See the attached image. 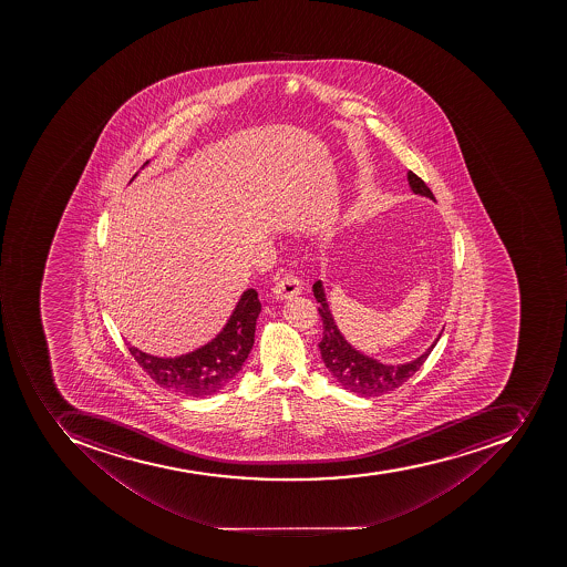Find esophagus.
<instances>
[{
    "label": "esophagus",
    "instance_id": "1",
    "mask_svg": "<svg viewBox=\"0 0 567 567\" xmlns=\"http://www.w3.org/2000/svg\"><path fill=\"white\" fill-rule=\"evenodd\" d=\"M301 290H303V286H301L299 278L290 275V272H286V275H281L278 278L277 284L272 287V295L277 299H290L301 295Z\"/></svg>",
    "mask_w": 567,
    "mask_h": 567
}]
</instances>
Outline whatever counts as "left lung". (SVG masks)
Listing matches in <instances>:
<instances>
[{
    "label": "left lung",
    "instance_id": "left-lung-1",
    "mask_svg": "<svg viewBox=\"0 0 567 567\" xmlns=\"http://www.w3.org/2000/svg\"><path fill=\"white\" fill-rule=\"evenodd\" d=\"M408 184L411 192L420 197H427L434 200V195L429 189L427 184L413 174L408 172ZM319 307V313L322 317V340L319 343L322 361L326 369L330 370L337 383L349 392L357 393L360 398H380L383 393L392 392L410 380L420 367L424 365L429 354L433 351L442 333L437 334L434 342L425 349L424 354H420L415 360L399 363V365H389L375 358L367 357L363 352L352 348L351 343L340 333L339 326L334 322L330 305L326 299L324 286L321 280H317L312 287Z\"/></svg>",
    "mask_w": 567,
    "mask_h": 567
}]
</instances>
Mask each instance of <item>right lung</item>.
I'll list each match as a JSON object with an SVG mask.
<instances>
[{
  "mask_svg": "<svg viewBox=\"0 0 567 567\" xmlns=\"http://www.w3.org/2000/svg\"><path fill=\"white\" fill-rule=\"evenodd\" d=\"M147 165L148 161L142 168ZM136 175L138 174H134V177ZM260 308L262 305L257 290H245L228 317L227 324L215 339L195 351L181 357L163 358L130 346L131 354L163 389L183 393L186 398H209L224 390L245 365L246 358L254 348L255 324Z\"/></svg>",
  "mask_w": 567,
  "mask_h": 567,
  "instance_id": "add662e5",
  "label": "right lung"
}]
</instances>
